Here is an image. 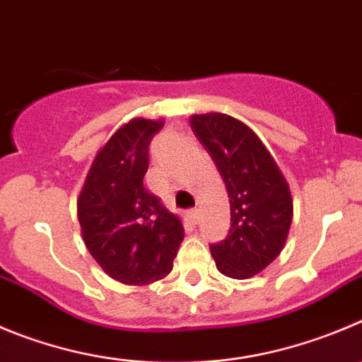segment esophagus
I'll use <instances>...</instances> for the list:
<instances>
[{
    "label": "esophagus",
    "mask_w": 362,
    "mask_h": 362,
    "mask_svg": "<svg viewBox=\"0 0 362 362\" xmlns=\"http://www.w3.org/2000/svg\"><path fill=\"white\" fill-rule=\"evenodd\" d=\"M198 216H200V211H198V209H191V211L187 212V218L192 225H197L198 223Z\"/></svg>",
    "instance_id": "1"
}]
</instances>
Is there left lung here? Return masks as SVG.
Returning a JSON list of instances; mask_svg holds the SVG:
<instances>
[{
	"label": "left lung",
	"instance_id": "obj_1",
	"mask_svg": "<svg viewBox=\"0 0 362 362\" xmlns=\"http://www.w3.org/2000/svg\"><path fill=\"white\" fill-rule=\"evenodd\" d=\"M192 132L214 160L230 202V230L211 245L216 268L250 279L282 252L293 221L289 184L259 135L227 114H197Z\"/></svg>",
	"mask_w": 362,
	"mask_h": 362
}]
</instances>
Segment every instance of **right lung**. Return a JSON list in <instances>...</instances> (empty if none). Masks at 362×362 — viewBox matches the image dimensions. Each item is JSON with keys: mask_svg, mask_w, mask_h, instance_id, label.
Masks as SVG:
<instances>
[{"mask_svg": "<svg viewBox=\"0 0 362 362\" xmlns=\"http://www.w3.org/2000/svg\"><path fill=\"white\" fill-rule=\"evenodd\" d=\"M162 119L134 117L94 157L76 209L82 238L105 273L127 286H148L173 269L184 227L143 184L148 146Z\"/></svg>", "mask_w": 362, "mask_h": 362, "instance_id": "right-lung-1", "label": "right lung"}]
</instances>
